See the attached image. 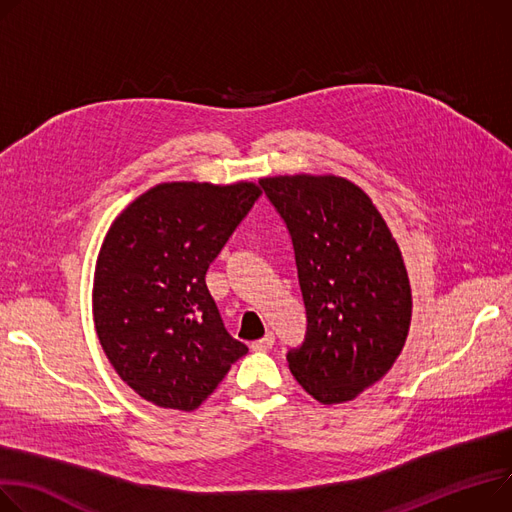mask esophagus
Segmentation results:
<instances>
[{"label": "esophagus", "mask_w": 512, "mask_h": 512, "mask_svg": "<svg viewBox=\"0 0 512 512\" xmlns=\"http://www.w3.org/2000/svg\"><path fill=\"white\" fill-rule=\"evenodd\" d=\"M271 346H274V333H265L261 339H257V342L251 344V348H253L255 352H265V350H269Z\"/></svg>", "instance_id": "esophagus-1"}]
</instances>
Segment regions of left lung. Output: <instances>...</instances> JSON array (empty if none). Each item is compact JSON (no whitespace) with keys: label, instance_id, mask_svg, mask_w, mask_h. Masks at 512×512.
Instances as JSON below:
<instances>
[{"label":"left lung","instance_id":"left-lung-1","mask_svg":"<svg viewBox=\"0 0 512 512\" xmlns=\"http://www.w3.org/2000/svg\"><path fill=\"white\" fill-rule=\"evenodd\" d=\"M259 185L290 230L306 309L290 372L323 405L352 401L391 370L410 333L399 245L372 199L344 177L280 175Z\"/></svg>","mask_w":512,"mask_h":512}]
</instances>
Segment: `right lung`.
<instances>
[{"label":"right lung","instance_id":"1","mask_svg":"<svg viewBox=\"0 0 512 512\" xmlns=\"http://www.w3.org/2000/svg\"><path fill=\"white\" fill-rule=\"evenodd\" d=\"M259 195L249 181L160 183L113 220L92 315L111 366L142 399L197 410L249 352L224 329L206 271Z\"/></svg>","mask_w":512,"mask_h":512}]
</instances>
